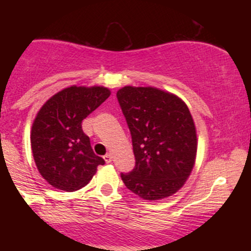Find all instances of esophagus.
<instances>
[{
  "label": "esophagus",
  "instance_id": "1",
  "mask_svg": "<svg viewBox=\"0 0 251 251\" xmlns=\"http://www.w3.org/2000/svg\"><path fill=\"white\" fill-rule=\"evenodd\" d=\"M103 159H105L106 163H111L112 162V154L111 153H107L103 155Z\"/></svg>",
  "mask_w": 251,
  "mask_h": 251
}]
</instances>
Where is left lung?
<instances>
[{"label":"left lung","instance_id":"left-lung-1","mask_svg":"<svg viewBox=\"0 0 251 251\" xmlns=\"http://www.w3.org/2000/svg\"><path fill=\"white\" fill-rule=\"evenodd\" d=\"M131 132L134 169L122 174L126 188L157 201L184 185L194 169L197 135L188 106L178 97L153 87L125 86L117 92Z\"/></svg>","mask_w":251,"mask_h":251}]
</instances>
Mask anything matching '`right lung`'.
Listing matches in <instances>:
<instances>
[{"mask_svg":"<svg viewBox=\"0 0 251 251\" xmlns=\"http://www.w3.org/2000/svg\"><path fill=\"white\" fill-rule=\"evenodd\" d=\"M108 88L62 89L42 106L33 123L30 143L37 170L50 185L75 191L87 185L105 160L93 152L82 120L109 97Z\"/></svg>","mask_w":251,"mask_h":251,"instance_id":"obj_1","label":"right lung"}]
</instances>
